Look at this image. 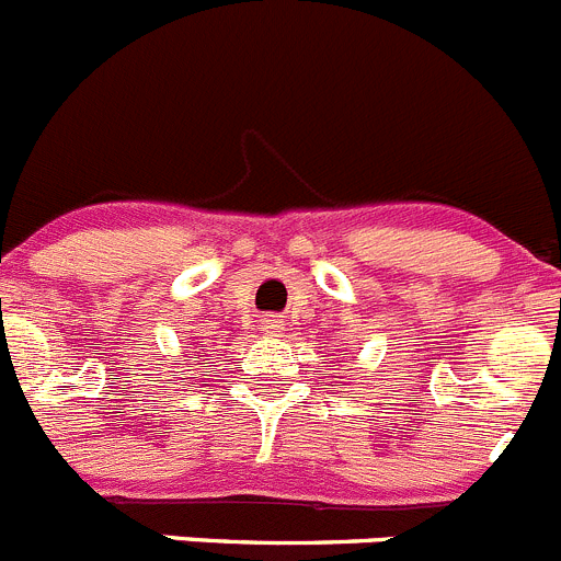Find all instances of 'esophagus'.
<instances>
[{"instance_id":"obj_1","label":"esophagus","mask_w":561,"mask_h":561,"mask_svg":"<svg viewBox=\"0 0 561 561\" xmlns=\"http://www.w3.org/2000/svg\"><path fill=\"white\" fill-rule=\"evenodd\" d=\"M285 329V321L282 316H263L260 318V332L263 334H279Z\"/></svg>"}]
</instances>
